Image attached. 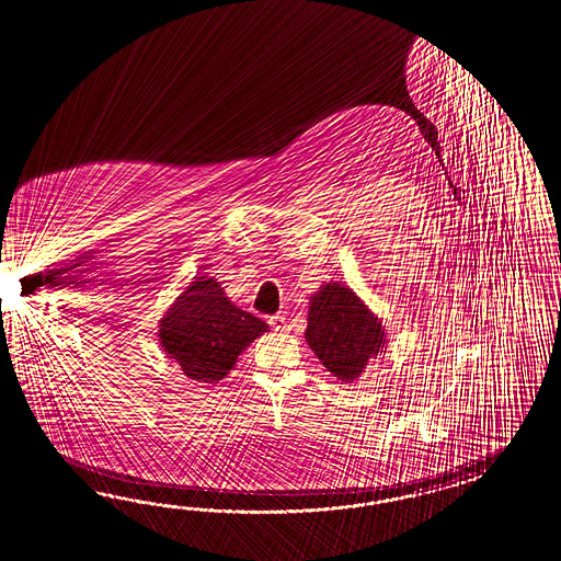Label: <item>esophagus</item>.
<instances>
[{
	"instance_id": "34e87169",
	"label": "esophagus",
	"mask_w": 561,
	"mask_h": 561,
	"mask_svg": "<svg viewBox=\"0 0 561 561\" xmlns=\"http://www.w3.org/2000/svg\"><path fill=\"white\" fill-rule=\"evenodd\" d=\"M270 324H272V329L274 330H284L286 329V318L284 316L275 314L270 316V320H267Z\"/></svg>"
}]
</instances>
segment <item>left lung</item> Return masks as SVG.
Wrapping results in <instances>:
<instances>
[{
  "label": "left lung",
  "mask_w": 561,
  "mask_h": 561,
  "mask_svg": "<svg viewBox=\"0 0 561 561\" xmlns=\"http://www.w3.org/2000/svg\"><path fill=\"white\" fill-rule=\"evenodd\" d=\"M306 341L322 365L342 382L360 377L369 358L382 353L381 322L355 291L341 284L322 287L310 301Z\"/></svg>",
  "instance_id": "left-lung-1"
}]
</instances>
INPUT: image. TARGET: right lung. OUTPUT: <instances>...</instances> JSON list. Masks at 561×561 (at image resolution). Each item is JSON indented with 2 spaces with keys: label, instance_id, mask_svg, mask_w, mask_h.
<instances>
[{
  "label": "right lung",
  "instance_id": "1",
  "mask_svg": "<svg viewBox=\"0 0 561 561\" xmlns=\"http://www.w3.org/2000/svg\"><path fill=\"white\" fill-rule=\"evenodd\" d=\"M265 330L261 318L232 306L219 282L198 277L165 312L160 341L192 381L217 382Z\"/></svg>",
  "mask_w": 561,
  "mask_h": 561
}]
</instances>
